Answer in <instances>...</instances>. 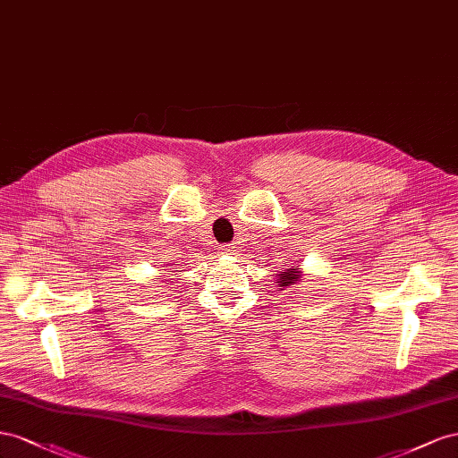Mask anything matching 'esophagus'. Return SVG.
Masks as SVG:
<instances>
[{
  "mask_svg": "<svg viewBox=\"0 0 458 458\" xmlns=\"http://www.w3.org/2000/svg\"><path fill=\"white\" fill-rule=\"evenodd\" d=\"M236 253V247L233 245H222V255H233Z\"/></svg>",
  "mask_w": 458,
  "mask_h": 458,
  "instance_id": "34e87169",
  "label": "esophagus"
}]
</instances>
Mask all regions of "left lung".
<instances>
[{"label":"left lung","mask_w":458,"mask_h":458,"mask_svg":"<svg viewBox=\"0 0 458 458\" xmlns=\"http://www.w3.org/2000/svg\"><path fill=\"white\" fill-rule=\"evenodd\" d=\"M299 280H301V270H299L297 267H292V268H285V272L278 274V290H284V287H292L295 285Z\"/></svg>","instance_id":"8db88e82"}]
</instances>
